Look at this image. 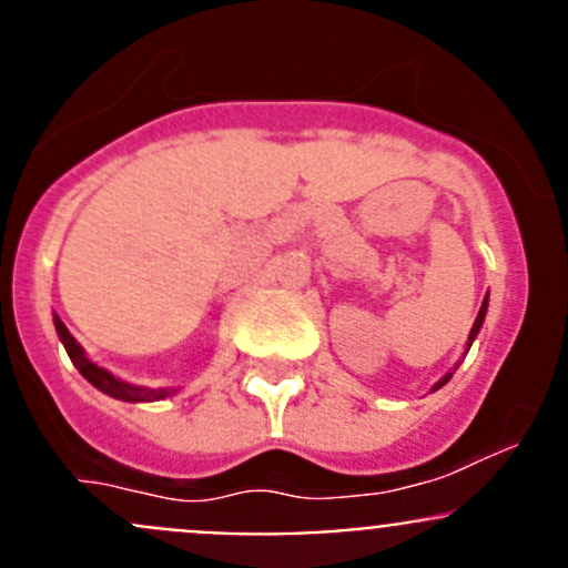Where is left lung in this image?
Instances as JSON below:
<instances>
[{"label": "left lung", "instance_id": "left-lung-1", "mask_svg": "<svg viewBox=\"0 0 568 568\" xmlns=\"http://www.w3.org/2000/svg\"><path fill=\"white\" fill-rule=\"evenodd\" d=\"M486 311H489V294H486L484 305H480L478 316H475V324H473V329H469V337H467V348H464V354H467V352H469V346H473V341H475V337H478L480 326H484ZM456 368H459V363H456ZM456 368H454V371H456ZM454 371H448V374H445V376H443V379H439V382H437V385H434V387H432V393H434V390H439V387H443V385H448V382H450V376H454Z\"/></svg>", "mask_w": 568, "mask_h": 568}]
</instances>
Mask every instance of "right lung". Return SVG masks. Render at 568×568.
Returning <instances> with one entry per match:
<instances>
[{"label":"right lung","mask_w":568,"mask_h":568,"mask_svg":"<svg viewBox=\"0 0 568 568\" xmlns=\"http://www.w3.org/2000/svg\"><path fill=\"white\" fill-rule=\"evenodd\" d=\"M54 329H57V335H60V341H62V346H65L71 363L79 368V374H82L90 385L99 387L101 393L112 395V398H118V400H129V404H148V400H162V398H168V395L178 393L175 387H156V390H153V387L131 385V382H123V379H118L114 374H109L106 368H101L99 363H93V359L84 354V348L79 346L77 337L68 332V326L62 324L57 313H54Z\"/></svg>","instance_id":"right-lung-1"}]
</instances>
